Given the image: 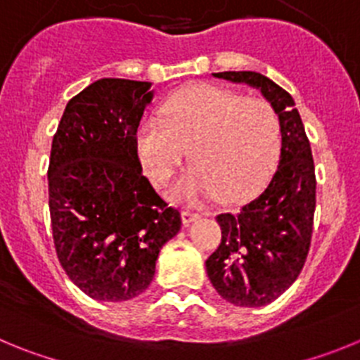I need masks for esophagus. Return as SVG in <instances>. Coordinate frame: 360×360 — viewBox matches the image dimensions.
Wrapping results in <instances>:
<instances>
[{"instance_id":"obj_1","label":"esophagus","mask_w":360,"mask_h":360,"mask_svg":"<svg viewBox=\"0 0 360 360\" xmlns=\"http://www.w3.org/2000/svg\"><path fill=\"white\" fill-rule=\"evenodd\" d=\"M198 218H200L198 212H195V211H182V221L186 225L193 224V221H196V219H198Z\"/></svg>"}]
</instances>
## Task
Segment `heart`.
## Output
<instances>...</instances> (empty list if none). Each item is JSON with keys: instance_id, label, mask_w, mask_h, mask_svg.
Returning <instances> with one entry per match:
<instances>
[{"instance_id": "b5f03b06", "label": "heart", "mask_w": 360, "mask_h": 360, "mask_svg": "<svg viewBox=\"0 0 360 360\" xmlns=\"http://www.w3.org/2000/svg\"><path fill=\"white\" fill-rule=\"evenodd\" d=\"M279 142V117L269 101L198 84L165 101L162 120L142 124L136 155L153 186L164 187L189 149L195 165L167 193L174 202L196 203L219 193L238 200L269 176Z\"/></svg>"}]
</instances>
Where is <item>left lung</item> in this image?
Returning a JSON list of instances; mask_svg holds the SVG:
<instances>
[{"label": "left lung", "instance_id": "8db88e82", "mask_svg": "<svg viewBox=\"0 0 360 360\" xmlns=\"http://www.w3.org/2000/svg\"><path fill=\"white\" fill-rule=\"evenodd\" d=\"M274 106L281 128L278 167L252 202L216 216L221 243L205 262L212 287L236 307H265L297 279L310 250L316 212V167L292 95L257 72H219Z\"/></svg>", "mask_w": 360, "mask_h": 360}]
</instances>
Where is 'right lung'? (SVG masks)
I'll use <instances>...</instances> for the list:
<instances>
[{
  "label": "right lung",
  "mask_w": 360,
  "mask_h": 360,
  "mask_svg": "<svg viewBox=\"0 0 360 360\" xmlns=\"http://www.w3.org/2000/svg\"><path fill=\"white\" fill-rule=\"evenodd\" d=\"M151 82L98 79L66 104L52 141L49 205L66 276L97 301H128L155 276L160 249L182 227L136 155Z\"/></svg>",
  "instance_id": "obj_1"
}]
</instances>
